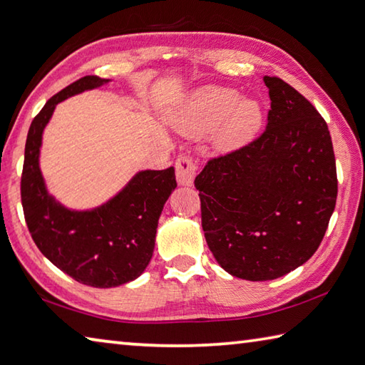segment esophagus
I'll return each instance as SVG.
<instances>
[{"instance_id":"1","label":"esophagus","mask_w":365,"mask_h":365,"mask_svg":"<svg viewBox=\"0 0 365 365\" xmlns=\"http://www.w3.org/2000/svg\"><path fill=\"white\" fill-rule=\"evenodd\" d=\"M197 163L189 155H181L176 160V180L180 185H192L197 175Z\"/></svg>"}]
</instances>
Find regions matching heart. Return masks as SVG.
Wrapping results in <instances>:
<instances>
[{"instance_id":"b5f03b06","label":"heart","mask_w":365,"mask_h":365,"mask_svg":"<svg viewBox=\"0 0 365 365\" xmlns=\"http://www.w3.org/2000/svg\"><path fill=\"white\" fill-rule=\"evenodd\" d=\"M264 109L254 98H242L235 88L206 86L192 92L173 115V127L187 138H202L215 132V146L221 153L245 148L259 135Z\"/></svg>"}]
</instances>
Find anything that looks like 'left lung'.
<instances>
[{"mask_svg":"<svg viewBox=\"0 0 365 365\" xmlns=\"http://www.w3.org/2000/svg\"><path fill=\"white\" fill-rule=\"evenodd\" d=\"M272 109L265 132L211 159L195 178L212 256L232 277L277 279L318 250L336 200L326 120L283 79L264 76Z\"/></svg>","mask_w":365,"mask_h":365,"instance_id":"left-lung-1","label":"left lung"}]
</instances>
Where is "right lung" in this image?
<instances>
[{
  "instance_id": "right-lung-1",
  "label": "right lung",
  "mask_w": 365,
  "mask_h": 365,
  "mask_svg": "<svg viewBox=\"0 0 365 365\" xmlns=\"http://www.w3.org/2000/svg\"><path fill=\"white\" fill-rule=\"evenodd\" d=\"M84 76L46 103L33 119L25 144L22 206L33 242L61 272L82 284L115 287L146 270L163 205L176 187L175 168L138 171L125 187L92 210H71L49 194L41 173L43 133L55 106L108 84Z\"/></svg>"
}]
</instances>
